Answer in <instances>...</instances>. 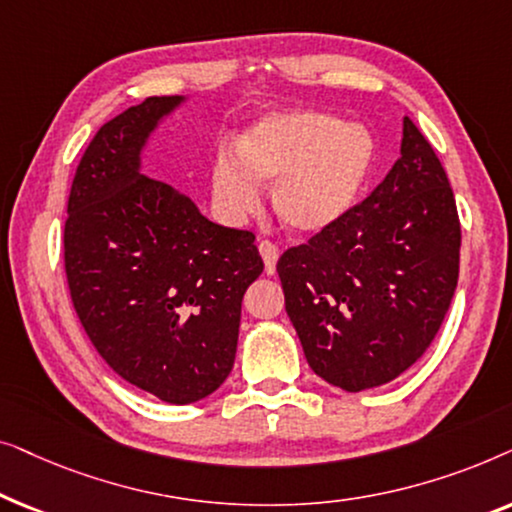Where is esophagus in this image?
<instances>
[{
	"label": "esophagus",
	"instance_id": "1",
	"mask_svg": "<svg viewBox=\"0 0 512 512\" xmlns=\"http://www.w3.org/2000/svg\"><path fill=\"white\" fill-rule=\"evenodd\" d=\"M258 251H261V258L265 263V272H268V275H275V268H277V261H279V249L272 242L263 240V242H258Z\"/></svg>",
	"mask_w": 512,
	"mask_h": 512
}]
</instances>
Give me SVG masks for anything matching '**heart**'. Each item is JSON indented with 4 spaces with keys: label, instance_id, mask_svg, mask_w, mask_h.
I'll list each match as a JSON object with an SVG mask.
<instances>
[{
    "label": "heart",
    "instance_id": "heart-1",
    "mask_svg": "<svg viewBox=\"0 0 512 512\" xmlns=\"http://www.w3.org/2000/svg\"><path fill=\"white\" fill-rule=\"evenodd\" d=\"M375 163V137L363 123L317 109L272 111L214 158L212 205L240 223L261 205L272 181V207L291 233L319 235L352 212Z\"/></svg>",
    "mask_w": 512,
    "mask_h": 512
}]
</instances>
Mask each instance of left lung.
Wrapping results in <instances>:
<instances>
[{"label": "left lung", "mask_w": 512, "mask_h": 512, "mask_svg": "<svg viewBox=\"0 0 512 512\" xmlns=\"http://www.w3.org/2000/svg\"><path fill=\"white\" fill-rule=\"evenodd\" d=\"M459 247L450 181L405 116L401 158L382 184L277 263L286 314L314 373L356 394L422 359L457 289Z\"/></svg>", "instance_id": "1"}]
</instances>
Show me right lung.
<instances>
[{
	"label": "right lung",
	"mask_w": 512,
	"mask_h": 512,
	"mask_svg": "<svg viewBox=\"0 0 512 512\" xmlns=\"http://www.w3.org/2000/svg\"><path fill=\"white\" fill-rule=\"evenodd\" d=\"M186 102L146 97L104 123L76 167L65 223L69 293L90 342L125 382L174 405L226 382L244 291L263 272L254 235L144 174L153 132Z\"/></svg>",
	"instance_id": "right-lung-1"
}]
</instances>
